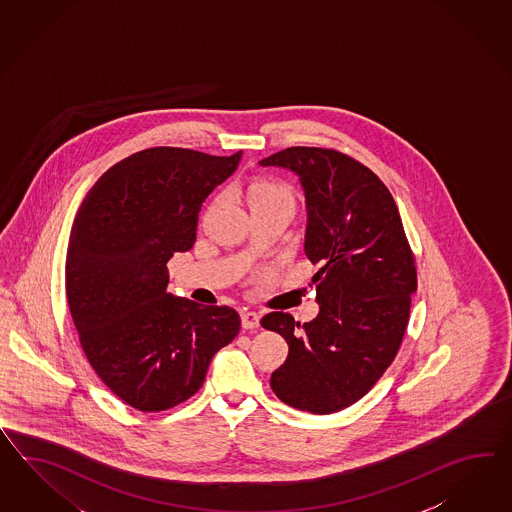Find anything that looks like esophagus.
<instances>
[{
    "label": "esophagus",
    "instance_id": "esophagus-1",
    "mask_svg": "<svg viewBox=\"0 0 512 512\" xmlns=\"http://www.w3.org/2000/svg\"><path fill=\"white\" fill-rule=\"evenodd\" d=\"M240 317H242V328H244V330H255V328H259V322H261L259 313H255V311H242Z\"/></svg>",
    "mask_w": 512,
    "mask_h": 512
}]
</instances>
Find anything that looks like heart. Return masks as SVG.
<instances>
[{"label": "heart", "instance_id": "heart-1", "mask_svg": "<svg viewBox=\"0 0 512 512\" xmlns=\"http://www.w3.org/2000/svg\"><path fill=\"white\" fill-rule=\"evenodd\" d=\"M249 203L251 205H266V203H291L292 195L283 184L279 182H257L249 188Z\"/></svg>", "mask_w": 512, "mask_h": 512}]
</instances>
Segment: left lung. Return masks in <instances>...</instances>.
<instances>
[{"label": "left lung", "instance_id": "8db88e82", "mask_svg": "<svg viewBox=\"0 0 512 512\" xmlns=\"http://www.w3.org/2000/svg\"><path fill=\"white\" fill-rule=\"evenodd\" d=\"M291 169L304 188V251L320 270L317 318L268 313L289 356L272 373L279 401L333 414L360 401L395 360L417 289L414 253L386 184L343 152L291 147L259 162Z\"/></svg>", "mask_w": 512, "mask_h": 512}]
</instances>
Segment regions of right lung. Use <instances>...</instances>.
I'll use <instances>...</instances> for the list:
<instances>
[{
  "label": "right lung",
  "instance_id": "right-lung-1",
  "mask_svg": "<svg viewBox=\"0 0 512 512\" xmlns=\"http://www.w3.org/2000/svg\"><path fill=\"white\" fill-rule=\"evenodd\" d=\"M240 158L136 152L95 182L72 223L65 276L80 345L98 378L139 412L188 401L240 330L233 307L167 292V261L192 249L199 210Z\"/></svg>",
  "mask_w": 512,
  "mask_h": 512
}]
</instances>
